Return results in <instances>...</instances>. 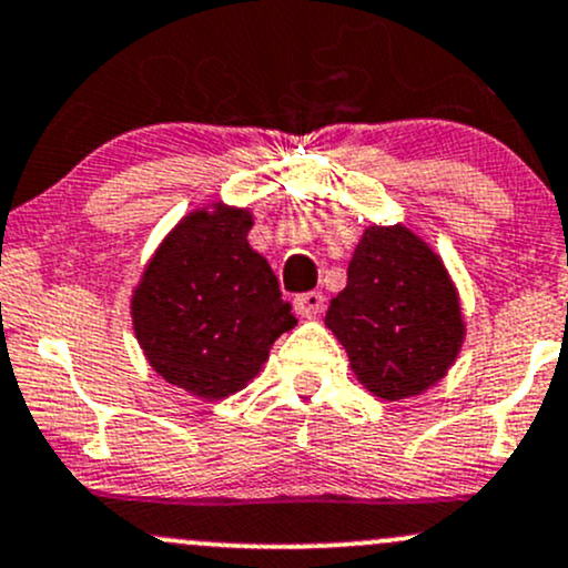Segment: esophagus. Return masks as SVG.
<instances>
[{
    "instance_id": "obj_1",
    "label": "esophagus",
    "mask_w": 568,
    "mask_h": 568,
    "mask_svg": "<svg viewBox=\"0 0 568 568\" xmlns=\"http://www.w3.org/2000/svg\"><path fill=\"white\" fill-rule=\"evenodd\" d=\"M323 304H326V298H323L321 291H307V294L296 296L294 298V307L296 313L302 317H315L323 313Z\"/></svg>"
}]
</instances>
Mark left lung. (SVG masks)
Masks as SVG:
<instances>
[{"instance_id": "left-lung-1", "label": "left lung", "mask_w": 568, "mask_h": 568, "mask_svg": "<svg viewBox=\"0 0 568 568\" xmlns=\"http://www.w3.org/2000/svg\"><path fill=\"white\" fill-rule=\"evenodd\" d=\"M326 326L345 347L361 385L388 402L439 383L466 336L450 274L434 247L404 223L364 229L345 291L328 304Z\"/></svg>"}]
</instances>
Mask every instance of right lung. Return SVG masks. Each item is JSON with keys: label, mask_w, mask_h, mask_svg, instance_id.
I'll use <instances>...</instances> for the list:
<instances>
[{"label": "right lung", "mask_w": 568, "mask_h": 568, "mask_svg": "<svg viewBox=\"0 0 568 568\" xmlns=\"http://www.w3.org/2000/svg\"><path fill=\"white\" fill-rule=\"evenodd\" d=\"M253 213L193 210L164 236L132 291V326L148 364L204 402L245 388L280 334L296 326L270 261L247 242Z\"/></svg>", "instance_id": "right-lung-1"}]
</instances>
